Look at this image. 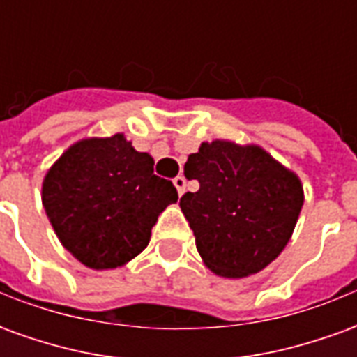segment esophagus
I'll return each instance as SVG.
<instances>
[{
    "label": "esophagus",
    "instance_id": "obj_1",
    "mask_svg": "<svg viewBox=\"0 0 357 357\" xmlns=\"http://www.w3.org/2000/svg\"><path fill=\"white\" fill-rule=\"evenodd\" d=\"M174 185H176V189H178L179 197L185 193V178H183V176H178V178H174Z\"/></svg>",
    "mask_w": 357,
    "mask_h": 357
}]
</instances>
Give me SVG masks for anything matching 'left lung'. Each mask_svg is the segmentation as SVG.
<instances>
[{
	"mask_svg": "<svg viewBox=\"0 0 357 357\" xmlns=\"http://www.w3.org/2000/svg\"><path fill=\"white\" fill-rule=\"evenodd\" d=\"M183 172L199 191L183 195L179 206L210 271L248 277L283 252L304 204L294 172L258 145L225 139L201 143Z\"/></svg>",
	"mask_w": 357,
	"mask_h": 357,
	"instance_id": "1",
	"label": "left lung"
}]
</instances>
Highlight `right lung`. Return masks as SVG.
I'll list each match as a JSON object with an SVG mask.
<instances>
[{
    "label": "right lung",
    "instance_id": "1",
    "mask_svg": "<svg viewBox=\"0 0 357 357\" xmlns=\"http://www.w3.org/2000/svg\"><path fill=\"white\" fill-rule=\"evenodd\" d=\"M124 133L66 149L42 183V202L61 245L91 269L128 264L149 245L160 212L178 201L172 181Z\"/></svg>",
    "mask_w": 357,
    "mask_h": 357
}]
</instances>
